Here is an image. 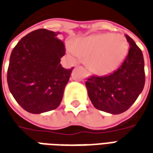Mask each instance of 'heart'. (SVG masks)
Segmentation results:
<instances>
[{"label": "heart", "mask_w": 153, "mask_h": 153, "mask_svg": "<svg viewBox=\"0 0 153 153\" xmlns=\"http://www.w3.org/2000/svg\"><path fill=\"white\" fill-rule=\"evenodd\" d=\"M69 51L73 55L86 59V65L92 72L108 74L114 71L125 59L128 44L120 35L99 34L79 38Z\"/></svg>", "instance_id": "b5f03b06"}]
</instances>
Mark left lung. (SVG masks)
<instances>
[{"label":"left lung","instance_id":"1","mask_svg":"<svg viewBox=\"0 0 153 153\" xmlns=\"http://www.w3.org/2000/svg\"><path fill=\"white\" fill-rule=\"evenodd\" d=\"M125 36L130 47L120 67L107 76H92L85 83L94 106L111 114L126 111L144 88L142 52L131 37L128 35Z\"/></svg>","mask_w":153,"mask_h":153}]
</instances>
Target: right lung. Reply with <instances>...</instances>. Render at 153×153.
Here are the masks:
<instances>
[{
    "mask_svg": "<svg viewBox=\"0 0 153 153\" xmlns=\"http://www.w3.org/2000/svg\"><path fill=\"white\" fill-rule=\"evenodd\" d=\"M59 32L39 29L24 36L14 47L7 69V84L15 100L30 113L56 109L61 102L71 69L60 59L65 53Z\"/></svg>",
    "mask_w": 153,
    "mask_h": 153,
    "instance_id": "1",
    "label": "right lung"
}]
</instances>
